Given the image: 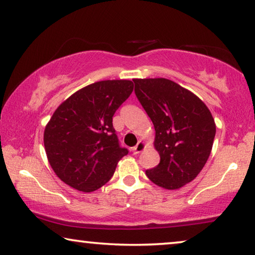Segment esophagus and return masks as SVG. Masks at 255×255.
Listing matches in <instances>:
<instances>
[{"mask_svg": "<svg viewBox=\"0 0 255 255\" xmlns=\"http://www.w3.org/2000/svg\"><path fill=\"white\" fill-rule=\"evenodd\" d=\"M144 147H146V146H144V142H142V141H139V142L136 143L135 146L133 147L131 150H132L133 154H139V152H141V151L143 150Z\"/></svg>", "mask_w": 255, "mask_h": 255, "instance_id": "1", "label": "esophagus"}]
</instances>
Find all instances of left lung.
I'll list each match as a JSON object with an SVG mask.
<instances>
[{"label": "left lung", "mask_w": 255, "mask_h": 255, "mask_svg": "<svg viewBox=\"0 0 255 255\" xmlns=\"http://www.w3.org/2000/svg\"><path fill=\"white\" fill-rule=\"evenodd\" d=\"M134 92L154 124L157 166L146 171L155 185L179 189L197 177L211 154L215 123L193 92L166 78H135Z\"/></svg>", "instance_id": "1"}]
</instances>
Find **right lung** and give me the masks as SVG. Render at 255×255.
Segmentation results:
<instances>
[{"mask_svg":"<svg viewBox=\"0 0 255 255\" xmlns=\"http://www.w3.org/2000/svg\"><path fill=\"white\" fill-rule=\"evenodd\" d=\"M132 91L128 80L96 82L56 109L45 127L44 147L61 181L90 193L111 180L119 160L128 152L121 147L113 116Z\"/></svg>","mask_w":255,"mask_h":255,"instance_id":"1","label":"right lung"}]
</instances>
